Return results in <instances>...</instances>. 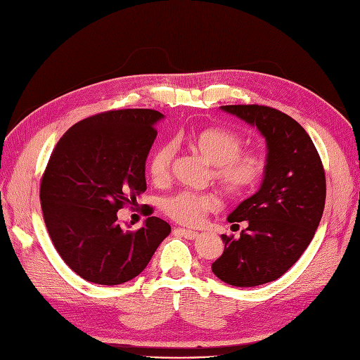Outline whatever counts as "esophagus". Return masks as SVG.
<instances>
[{
    "label": "esophagus",
    "instance_id": "1",
    "mask_svg": "<svg viewBox=\"0 0 360 360\" xmlns=\"http://www.w3.org/2000/svg\"><path fill=\"white\" fill-rule=\"evenodd\" d=\"M174 231L179 233L183 238L186 239H197L198 238V231H193V230H186V229H174Z\"/></svg>",
    "mask_w": 360,
    "mask_h": 360
}]
</instances>
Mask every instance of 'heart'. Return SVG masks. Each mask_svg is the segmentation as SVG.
<instances>
[{"label": "heart", "mask_w": 360, "mask_h": 360, "mask_svg": "<svg viewBox=\"0 0 360 360\" xmlns=\"http://www.w3.org/2000/svg\"><path fill=\"white\" fill-rule=\"evenodd\" d=\"M188 147L206 159L212 168V177L230 198H242L255 191L266 172V159L256 151L242 153L244 141L229 129L207 127L179 138ZM177 145L163 142L153 150L148 159V174L154 183L167 181L176 160ZM162 210L184 226H193L204 215L217 209V198L212 193L180 191L162 200Z\"/></svg>", "instance_id": "b5f03b06"}]
</instances>
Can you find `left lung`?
<instances>
[{"instance_id":"obj_1","label":"left lung","mask_w":360,"mask_h":360,"mask_svg":"<svg viewBox=\"0 0 360 360\" xmlns=\"http://www.w3.org/2000/svg\"><path fill=\"white\" fill-rule=\"evenodd\" d=\"M221 109L256 127L268 154L260 189L227 218L247 227L239 239L221 236L224 252L212 271L231 286H259L283 276L314 239L324 212L326 174L310 136L286 113L257 104Z\"/></svg>"}]
</instances>
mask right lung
Here are the masks:
<instances>
[{"label":"right lung","instance_id":"1","mask_svg":"<svg viewBox=\"0 0 360 360\" xmlns=\"http://www.w3.org/2000/svg\"><path fill=\"white\" fill-rule=\"evenodd\" d=\"M163 115L151 109L89 116L56 143L41 181L44 221L65 264L96 285H121L148 265L171 226L158 217L136 231L116 212L147 191L145 162Z\"/></svg>","mask_w":360,"mask_h":360}]
</instances>
